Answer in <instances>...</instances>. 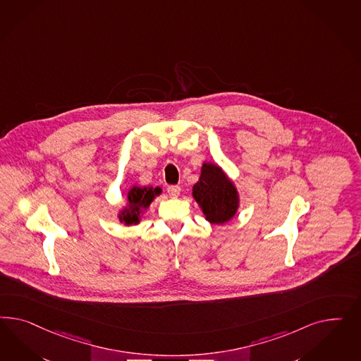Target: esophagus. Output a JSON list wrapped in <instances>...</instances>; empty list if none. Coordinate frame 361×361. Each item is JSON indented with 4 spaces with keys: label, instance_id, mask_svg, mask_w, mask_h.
Listing matches in <instances>:
<instances>
[{
    "label": "esophagus",
    "instance_id": "obj_1",
    "mask_svg": "<svg viewBox=\"0 0 361 361\" xmlns=\"http://www.w3.org/2000/svg\"><path fill=\"white\" fill-rule=\"evenodd\" d=\"M166 192L171 197H178L180 196V192H181V188L178 185H169L166 188Z\"/></svg>",
    "mask_w": 361,
    "mask_h": 361
}]
</instances>
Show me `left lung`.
<instances>
[{"label":"left lung","instance_id":"8db88e82","mask_svg":"<svg viewBox=\"0 0 361 361\" xmlns=\"http://www.w3.org/2000/svg\"><path fill=\"white\" fill-rule=\"evenodd\" d=\"M193 198L210 224L222 225L233 219L240 207L237 188L219 165L204 163L192 189Z\"/></svg>","mask_w":361,"mask_h":361}]
</instances>
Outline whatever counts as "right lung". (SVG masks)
I'll return each mask as SVG.
<instances>
[{
    "label": "right lung",
    "mask_w": 361,
    "mask_h": 361,
    "mask_svg": "<svg viewBox=\"0 0 361 361\" xmlns=\"http://www.w3.org/2000/svg\"><path fill=\"white\" fill-rule=\"evenodd\" d=\"M161 195V188L156 186H132L127 193V207L121 210L118 216L121 224L130 226L137 225L142 219V212L151 205L154 197Z\"/></svg>",
    "instance_id": "right-lung-1"
}]
</instances>
